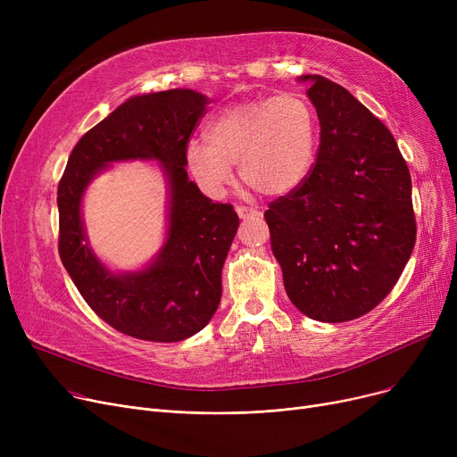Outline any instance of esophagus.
<instances>
[{
	"mask_svg": "<svg viewBox=\"0 0 457 457\" xmlns=\"http://www.w3.org/2000/svg\"><path fill=\"white\" fill-rule=\"evenodd\" d=\"M237 214H238V219L246 220V219H252V216H259V214H261V211H259V209H255V207H245V205H238V207H237Z\"/></svg>",
	"mask_w": 457,
	"mask_h": 457,
	"instance_id": "esophagus-1",
	"label": "esophagus"
}]
</instances>
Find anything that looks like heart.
Wrapping results in <instances>:
<instances>
[{
    "mask_svg": "<svg viewBox=\"0 0 457 457\" xmlns=\"http://www.w3.org/2000/svg\"><path fill=\"white\" fill-rule=\"evenodd\" d=\"M205 138L187 142L185 162L209 195H224L238 162L246 183L262 195L283 196L298 188L313 166L315 112L291 92L238 102L211 120Z\"/></svg>",
    "mask_w": 457,
    "mask_h": 457,
    "instance_id": "heart-1",
    "label": "heart"
}]
</instances>
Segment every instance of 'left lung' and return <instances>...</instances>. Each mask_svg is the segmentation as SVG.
<instances>
[{"label":"left lung","mask_w":457,"mask_h":457,"mask_svg":"<svg viewBox=\"0 0 457 457\" xmlns=\"http://www.w3.org/2000/svg\"><path fill=\"white\" fill-rule=\"evenodd\" d=\"M298 81L317 109L319 155L265 220L289 300L313 320L346 322L386 298L411 257V176L391 131L345 87Z\"/></svg>","instance_id":"obj_1"}]
</instances>
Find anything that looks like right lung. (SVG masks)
I'll return each mask as SVG.
<instances>
[{"mask_svg": "<svg viewBox=\"0 0 457 457\" xmlns=\"http://www.w3.org/2000/svg\"><path fill=\"white\" fill-rule=\"evenodd\" d=\"M209 98L190 88L138 94L87 131L59 183V255L92 311L129 337L178 343L204 329L222 296V267L238 228L229 204L188 179L185 146ZM154 160L167 181V233L142 270L112 271L87 245L82 196L114 162Z\"/></svg>", "mask_w": 457, "mask_h": 457, "instance_id": "obj_1", "label": "right lung"}]
</instances>
